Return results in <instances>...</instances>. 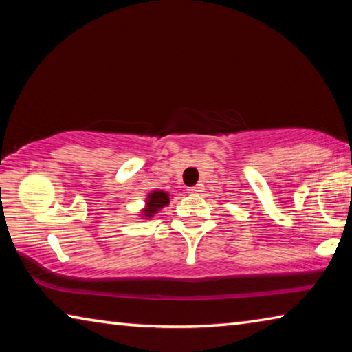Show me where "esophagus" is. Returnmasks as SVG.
Returning a JSON list of instances; mask_svg holds the SVG:
<instances>
[{
    "label": "esophagus",
    "instance_id": "34e87169",
    "mask_svg": "<svg viewBox=\"0 0 352 352\" xmlns=\"http://www.w3.org/2000/svg\"><path fill=\"white\" fill-rule=\"evenodd\" d=\"M201 189H204V186H201V184H195V186L189 188L188 190H189L190 194H199V192H201Z\"/></svg>",
    "mask_w": 352,
    "mask_h": 352
}]
</instances>
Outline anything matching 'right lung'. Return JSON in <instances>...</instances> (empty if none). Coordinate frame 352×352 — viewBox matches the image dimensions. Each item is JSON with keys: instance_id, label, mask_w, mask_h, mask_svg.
Masks as SVG:
<instances>
[{"instance_id": "right-lung-1", "label": "right lung", "mask_w": 352, "mask_h": 352, "mask_svg": "<svg viewBox=\"0 0 352 352\" xmlns=\"http://www.w3.org/2000/svg\"><path fill=\"white\" fill-rule=\"evenodd\" d=\"M169 194L164 192V190H153L147 195V200H146V208L142 210V216L146 219L147 217H152L155 212H158L162 208L168 206L169 205Z\"/></svg>"}]
</instances>
